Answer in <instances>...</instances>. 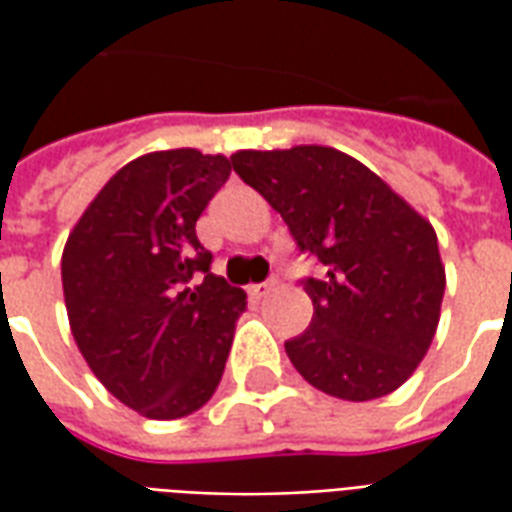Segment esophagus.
I'll return each mask as SVG.
<instances>
[{
	"label": "esophagus",
	"mask_w": 512,
	"mask_h": 512,
	"mask_svg": "<svg viewBox=\"0 0 512 512\" xmlns=\"http://www.w3.org/2000/svg\"><path fill=\"white\" fill-rule=\"evenodd\" d=\"M274 288H277V282H274V279H268V282H257V285H249V293H252L255 299H266L268 293H271Z\"/></svg>",
	"instance_id": "obj_1"
}]
</instances>
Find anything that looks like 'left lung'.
<instances>
[{
	"label": "left lung",
	"instance_id": "1",
	"mask_svg": "<svg viewBox=\"0 0 512 512\" xmlns=\"http://www.w3.org/2000/svg\"><path fill=\"white\" fill-rule=\"evenodd\" d=\"M230 164L321 266L301 279L315 312L285 343L293 367L340 400L395 392L439 326L444 266L430 222L334 147L238 150Z\"/></svg>",
	"mask_w": 512,
	"mask_h": 512
}]
</instances>
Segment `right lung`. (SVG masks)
I'll return each mask as SVG.
<instances>
[{
	"label": "right lung",
	"instance_id": "add662e5",
	"mask_svg": "<svg viewBox=\"0 0 512 512\" xmlns=\"http://www.w3.org/2000/svg\"><path fill=\"white\" fill-rule=\"evenodd\" d=\"M230 178L194 147L134 158L68 235L62 290L95 378L150 419L205 406L222 381L246 293L211 271L197 219Z\"/></svg>",
	"mask_w": 512,
	"mask_h": 512
}]
</instances>
